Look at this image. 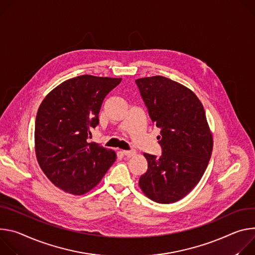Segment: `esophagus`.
<instances>
[{
  "label": "esophagus",
  "instance_id": "obj_1",
  "mask_svg": "<svg viewBox=\"0 0 255 255\" xmlns=\"http://www.w3.org/2000/svg\"><path fill=\"white\" fill-rule=\"evenodd\" d=\"M123 154L125 155V156H127V157H132V156H134L135 155V151H123Z\"/></svg>",
  "mask_w": 255,
  "mask_h": 255
}]
</instances>
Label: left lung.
<instances>
[{"mask_svg": "<svg viewBox=\"0 0 255 255\" xmlns=\"http://www.w3.org/2000/svg\"><path fill=\"white\" fill-rule=\"evenodd\" d=\"M135 83L153 124L162 155L144 154L147 172L138 186L150 200L172 204L200 182L213 151V134L204 106L184 85L162 76L136 79Z\"/></svg>", "mask_w": 255, "mask_h": 255, "instance_id": "obj_1", "label": "left lung"}]
</instances>
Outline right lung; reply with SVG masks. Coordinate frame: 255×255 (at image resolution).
I'll return each mask as SVG.
<instances>
[{"label": "right lung", "mask_w": 255, "mask_h": 255, "mask_svg": "<svg viewBox=\"0 0 255 255\" xmlns=\"http://www.w3.org/2000/svg\"><path fill=\"white\" fill-rule=\"evenodd\" d=\"M121 81L78 76L56 86L39 105L34 130L36 159L45 176L65 192L87 193L115 163V151L87 139L90 129L99 124L105 96Z\"/></svg>", "instance_id": "1"}]
</instances>
